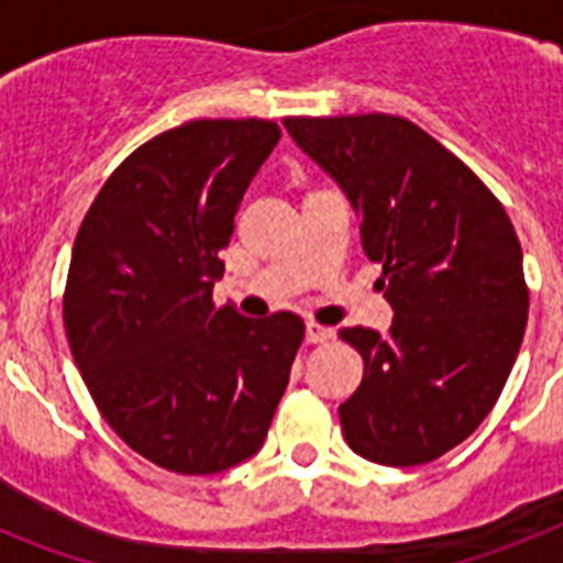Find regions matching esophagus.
<instances>
[{
	"label": "esophagus",
	"mask_w": 563,
	"mask_h": 563,
	"mask_svg": "<svg viewBox=\"0 0 563 563\" xmlns=\"http://www.w3.org/2000/svg\"><path fill=\"white\" fill-rule=\"evenodd\" d=\"M329 338H332V329L321 327V323L314 321H306V341H309V344H323Z\"/></svg>",
	"instance_id": "34e87169"
}]
</instances>
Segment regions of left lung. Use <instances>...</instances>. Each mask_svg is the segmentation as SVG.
<instances>
[{
	"instance_id": "1",
	"label": "left lung",
	"mask_w": 563,
	"mask_h": 563,
	"mask_svg": "<svg viewBox=\"0 0 563 563\" xmlns=\"http://www.w3.org/2000/svg\"><path fill=\"white\" fill-rule=\"evenodd\" d=\"M283 123L361 213V242L396 312L387 332H338L364 358L358 390L338 408L346 442L378 465L433 463L477 431L518 358L529 289L511 219L408 118Z\"/></svg>"
}]
</instances>
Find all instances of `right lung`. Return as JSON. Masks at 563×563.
Listing matches in <instances>:
<instances>
[{
    "label": "right lung",
    "instance_id": "right-lung-1",
    "mask_svg": "<svg viewBox=\"0 0 563 563\" xmlns=\"http://www.w3.org/2000/svg\"><path fill=\"white\" fill-rule=\"evenodd\" d=\"M280 141L263 118H199L141 144L80 222L63 323L100 416L158 468L217 474L257 454L303 321L213 303L219 251Z\"/></svg>",
    "mask_w": 563,
    "mask_h": 563
}]
</instances>
